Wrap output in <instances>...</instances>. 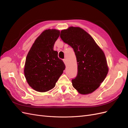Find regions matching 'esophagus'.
Instances as JSON below:
<instances>
[{
    "instance_id": "34e87169",
    "label": "esophagus",
    "mask_w": 128,
    "mask_h": 128,
    "mask_svg": "<svg viewBox=\"0 0 128 128\" xmlns=\"http://www.w3.org/2000/svg\"><path fill=\"white\" fill-rule=\"evenodd\" d=\"M63 61H64V64L66 65L67 64V60H66V59H64V60H63Z\"/></svg>"
}]
</instances>
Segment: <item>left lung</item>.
I'll return each instance as SVG.
<instances>
[{"label":"left lung","mask_w":128,"mask_h":128,"mask_svg":"<svg viewBox=\"0 0 128 128\" xmlns=\"http://www.w3.org/2000/svg\"><path fill=\"white\" fill-rule=\"evenodd\" d=\"M60 38L73 48L76 57L77 74L72 80L73 87L80 94H91L99 87L107 75L104 53L90 34L79 27L62 30Z\"/></svg>","instance_id":"1"}]
</instances>
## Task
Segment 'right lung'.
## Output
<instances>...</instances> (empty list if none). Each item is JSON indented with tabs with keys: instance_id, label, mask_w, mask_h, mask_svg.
I'll use <instances>...</instances> for the list:
<instances>
[{
	"instance_id": "1",
	"label": "right lung",
	"mask_w": 128,
	"mask_h": 128,
	"mask_svg": "<svg viewBox=\"0 0 128 128\" xmlns=\"http://www.w3.org/2000/svg\"><path fill=\"white\" fill-rule=\"evenodd\" d=\"M60 34L59 30L44 31L34 41L26 56L24 72L27 82L34 90H51L62 74L66 66L53 47Z\"/></svg>"
}]
</instances>
